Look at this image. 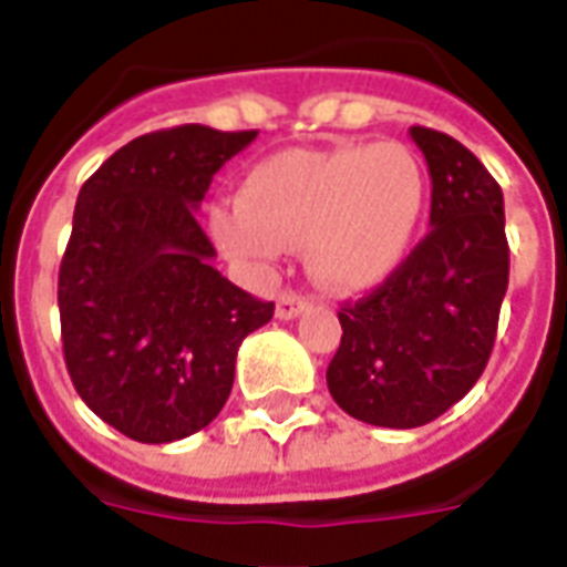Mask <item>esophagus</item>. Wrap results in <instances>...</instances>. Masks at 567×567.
Here are the masks:
<instances>
[{
  "instance_id": "34e87169",
  "label": "esophagus",
  "mask_w": 567,
  "mask_h": 567,
  "mask_svg": "<svg viewBox=\"0 0 567 567\" xmlns=\"http://www.w3.org/2000/svg\"><path fill=\"white\" fill-rule=\"evenodd\" d=\"M308 308H310V301L305 299L301 292H280L278 308H275V313H278V319H296L299 313H305Z\"/></svg>"
}]
</instances>
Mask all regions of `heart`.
<instances>
[{"label": "heart", "mask_w": 567, "mask_h": 567, "mask_svg": "<svg viewBox=\"0 0 567 567\" xmlns=\"http://www.w3.org/2000/svg\"><path fill=\"white\" fill-rule=\"evenodd\" d=\"M427 203V173L400 143L289 148L248 169L238 206L208 212L229 259L266 268L284 248L305 250L310 278L352 292L406 259Z\"/></svg>", "instance_id": "heart-1"}]
</instances>
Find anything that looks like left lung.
I'll return each mask as SVG.
<instances>
[{"instance_id": "left-lung-1", "label": "left lung", "mask_w": 567, "mask_h": 567, "mask_svg": "<svg viewBox=\"0 0 567 567\" xmlns=\"http://www.w3.org/2000/svg\"><path fill=\"white\" fill-rule=\"evenodd\" d=\"M424 152L430 233L382 287L343 305L326 380L340 410L364 424L410 430L449 412L478 382L508 289L505 203L470 148L410 127Z\"/></svg>"}]
</instances>
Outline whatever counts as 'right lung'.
<instances>
[{"label": "right lung", "mask_w": 567, "mask_h": 567, "mask_svg": "<svg viewBox=\"0 0 567 567\" xmlns=\"http://www.w3.org/2000/svg\"><path fill=\"white\" fill-rule=\"evenodd\" d=\"M254 140L206 125L143 134L80 187L59 266L62 352L76 394L131 440L164 445L212 424L241 340L275 313L212 266L197 224L212 176Z\"/></svg>", "instance_id": "right-lung-1"}]
</instances>
